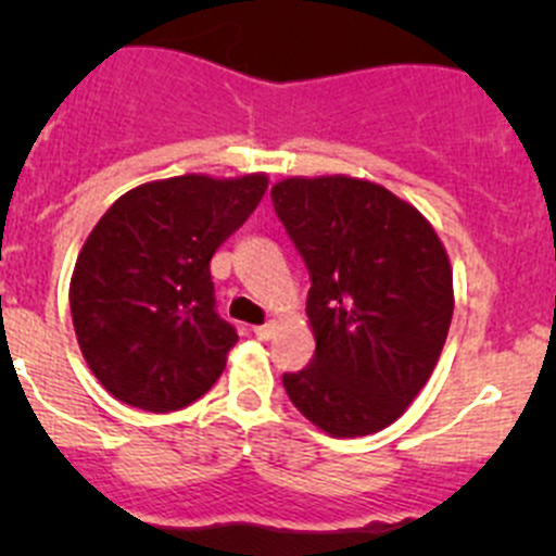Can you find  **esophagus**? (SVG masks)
I'll use <instances>...</instances> for the list:
<instances>
[{"instance_id": "1", "label": "esophagus", "mask_w": 556, "mask_h": 556, "mask_svg": "<svg viewBox=\"0 0 556 556\" xmlns=\"http://www.w3.org/2000/svg\"><path fill=\"white\" fill-rule=\"evenodd\" d=\"M274 333H277V323H274V319H271V323H266V325H257V328H255V336H257V339H263V341H266V339H271Z\"/></svg>"}]
</instances>
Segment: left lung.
I'll return each mask as SVG.
<instances>
[{
  "instance_id": "8db88e82",
  "label": "left lung",
  "mask_w": 556,
  "mask_h": 556,
  "mask_svg": "<svg viewBox=\"0 0 556 556\" xmlns=\"http://www.w3.org/2000/svg\"><path fill=\"white\" fill-rule=\"evenodd\" d=\"M274 210L312 288L314 357L282 384L333 439L395 422L439 363L454 312L452 266L428 217L371 179L288 177Z\"/></svg>"
}]
</instances>
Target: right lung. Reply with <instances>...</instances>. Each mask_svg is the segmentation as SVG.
Masks as SVG:
<instances>
[{
	"mask_svg": "<svg viewBox=\"0 0 556 556\" xmlns=\"http://www.w3.org/2000/svg\"><path fill=\"white\" fill-rule=\"evenodd\" d=\"M266 188L263 172L153 179L93 226L70 306L83 357L110 395L166 414L217 382L239 336L215 312L210 261Z\"/></svg>",
	"mask_w": 556,
	"mask_h": 556,
	"instance_id": "right-lung-1",
	"label": "right lung"
}]
</instances>
